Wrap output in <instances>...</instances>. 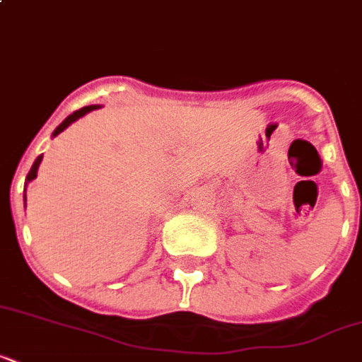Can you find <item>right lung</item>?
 I'll return each mask as SVG.
<instances>
[{
    "mask_svg": "<svg viewBox=\"0 0 362 362\" xmlns=\"http://www.w3.org/2000/svg\"><path fill=\"white\" fill-rule=\"evenodd\" d=\"M98 109H101V105H90V107H82L81 110H75L73 115L67 116V118H65V120L62 122V124H59L58 127H56V129H54L52 136L59 135V133H62V131H64V129H67V127H69V125L73 124V122H76V120H78V118H82V116H84V115H88V112H92V110H98ZM41 161H42V153H41V156H39V158L35 159V163L31 165L30 173H28V176H25V186H28V182H31V180H33V178H37V169H39V165H41ZM24 203H25V195H24Z\"/></svg>",
    "mask_w": 362,
    "mask_h": 362,
    "instance_id": "obj_1",
    "label": "right lung"
}]
</instances>
